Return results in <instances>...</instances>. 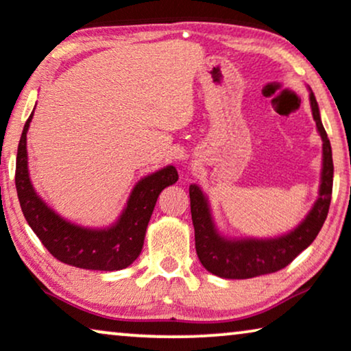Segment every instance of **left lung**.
<instances>
[{
  "mask_svg": "<svg viewBox=\"0 0 351 351\" xmlns=\"http://www.w3.org/2000/svg\"><path fill=\"white\" fill-rule=\"evenodd\" d=\"M310 90V88H308ZM310 108L317 130L323 141V165L319 178L318 199L312 210L293 230L272 239H234L218 230L211 213L210 200L197 184L189 186L192 224L195 230V251L200 263L210 274L221 278L243 280L278 272L299 253L312 245L322 230L329 211L332 194V149L319 116V108L310 90Z\"/></svg>",
  "mask_w": 351,
  "mask_h": 351,
  "instance_id": "left-lung-1",
  "label": "left lung"
}]
</instances>
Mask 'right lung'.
Listing matches in <instances>:
<instances>
[{
  "instance_id": "add662e5",
  "label": "right lung",
  "mask_w": 351,
  "mask_h": 351,
  "mask_svg": "<svg viewBox=\"0 0 351 351\" xmlns=\"http://www.w3.org/2000/svg\"><path fill=\"white\" fill-rule=\"evenodd\" d=\"M33 112L23 125L16 164L17 195L28 226L53 258L73 267L106 272L128 267L141 253L157 197L178 181L176 169L167 165L143 176L133 186L124 210L111 226L95 229L75 224L53 211L38 195L29 180L27 133Z\"/></svg>"
}]
</instances>
